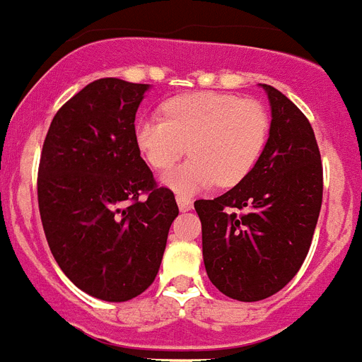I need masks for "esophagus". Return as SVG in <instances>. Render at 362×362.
I'll use <instances>...</instances> for the list:
<instances>
[{
  "mask_svg": "<svg viewBox=\"0 0 362 362\" xmlns=\"http://www.w3.org/2000/svg\"><path fill=\"white\" fill-rule=\"evenodd\" d=\"M176 204H178L180 211H189V209L193 208V202H191L189 199H186V197H182V195H176Z\"/></svg>",
  "mask_w": 362,
  "mask_h": 362,
  "instance_id": "esophagus-1",
  "label": "esophagus"
}]
</instances>
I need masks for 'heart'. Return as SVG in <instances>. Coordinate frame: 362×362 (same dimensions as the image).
<instances>
[{"label": "heart", "instance_id": "1", "mask_svg": "<svg viewBox=\"0 0 362 362\" xmlns=\"http://www.w3.org/2000/svg\"><path fill=\"white\" fill-rule=\"evenodd\" d=\"M163 119L144 115L134 141L154 169H167L187 153L191 160L162 175L178 195L235 186L256 167L269 138V115L257 101L232 93L195 92L163 103Z\"/></svg>", "mask_w": 362, "mask_h": 362}]
</instances>
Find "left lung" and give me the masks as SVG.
Segmentation results:
<instances>
[{
    "mask_svg": "<svg viewBox=\"0 0 362 362\" xmlns=\"http://www.w3.org/2000/svg\"><path fill=\"white\" fill-rule=\"evenodd\" d=\"M261 88L272 119L256 167L224 195L195 202L208 278L239 302L269 298L296 276L322 206L320 151L311 123L276 88Z\"/></svg>",
    "mask_w": 362,
    "mask_h": 362,
    "instance_id": "left-lung-1",
    "label": "left lung"
}]
</instances>
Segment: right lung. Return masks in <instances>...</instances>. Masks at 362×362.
<instances>
[{"label":"right lung","mask_w":362,"mask_h":362,"mask_svg":"<svg viewBox=\"0 0 362 362\" xmlns=\"http://www.w3.org/2000/svg\"><path fill=\"white\" fill-rule=\"evenodd\" d=\"M148 88L93 81L57 112L42 148L38 208L51 254L78 289L105 302L148 289L178 215L134 141Z\"/></svg>","instance_id":"obj_1"}]
</instances>
